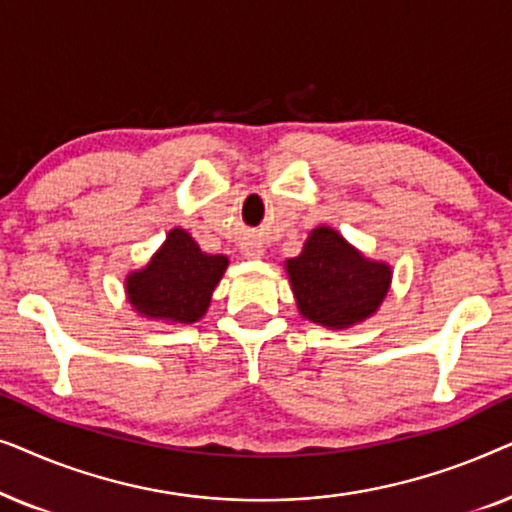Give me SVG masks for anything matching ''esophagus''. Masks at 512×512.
Here are the masks:
<instances>
[{"label": "esophagus", "mask_w": 512, "mask_h": 512, "mask_svg": "<svg viewBox=\"0 0 512 512\" xmlns=\"http://www.w3.org/2000/svg\"><path fill=\"white\" fill-rule=\"evenodd\" d=\"M263 254H265V249L258 247V244H254V247L244 249V256H247V258H261Z\"/></svg>", "instance_id": "34e87169"}]
</instances>
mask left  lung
I'll use <instances>...</instances> for the list:
<instances>
[{"instance_id":"left-lung-1","label":"left lung","mask_w":512,"mask_h":512,"mask_svg":"<svg viewBox=\"0 0 512 512\" xmlns=\"http://www.w3.org/2000/svg\"><path fill=\"white\" fill-rule=\"evenodd\" d=\"M298 312L333 331L373 317L391 289L389 263L373 261L331 226H317L303 251L284 263Z\"/></svg>"}]
</instances>
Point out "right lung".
<instances>
[{"label": "right lung", "instance_id": "1", "mask_svg": "<svg viewBox=\"0 0 512 512\" xmlns=\"http://www.w3.org/2000/svg\"><path fill=\"white\" fill-rule=\"evenodd\" d=\"M228 256L207 254L184 228H172L144 268L125 277V298L139 317L170 326L205 317Z\"/></svg>", "mask_w": 512, "mask_h": 512}]
</instances>
